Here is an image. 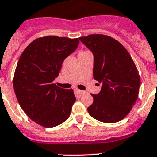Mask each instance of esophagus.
I'll return each mask as SVG.
<instances>
[{"label": "esophagus", "mask_w": 157, "mask_h": 157, "mask_svg": "<svg viewBox=\"0 0 157 157\" xmlns=\"http://www.w3.org/2000/svg\"><path fill=\"white\" fill-rule=\"evenodd\" d=\"M75 93L76 96H78V97H80L81 95L83 94L84 91H82V90H78V89H75Z\"/></svg>", "instance_id": "obj_1"}]
</instances>
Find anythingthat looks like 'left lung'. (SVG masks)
Segmentation results:
<instances>
[{
	"label": "left lung",
	"mask_w": 157,
	"mask_h": 157,
	"mask_svg": "<svg viewBox=\"0 0 157 157\" xmlns=\"http://www.w3.org/2000/svg\"><path fill=\"white\" fill-rule=\"evenodd\" d=\"M78 39L93 53L94 78L101 85V91L91 94L94 101L88 113L101 122L120 121L138 98V70L128 51L115 39L101 34Z\"/></svg>",
	"instance_id": "obj_1"
}]
</instances>
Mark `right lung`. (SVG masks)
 <instances>
[{
  "mask_svg": "<svg viewBox=\"0 0 157 157\" xmlns=\"http://www.w3.org/2000/svg\"><path fill=\"white\" fill-rule=\"evenodd\" d=\"M78 39L48 36L33 40L22 52L13 78L18 102L28 117L45 128L69 117L76 98L72 89L53 83L62 63L78 48Z\"/></svg>",
  "mask_w": 157,
  "mask_h": 157,
  "instance_id": "1",
  "label": "right lung"
}]
</instances>
